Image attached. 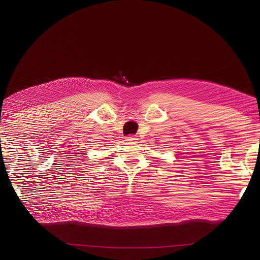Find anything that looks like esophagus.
Returning <instances> with one entry per match:
<instances>
[{
	"mask_svg": "<svg viewBox=\"0 0 260 260\" xmlns=\"http://www.w3.org/2000/svg\"><path fill=\"white\" fill-rule=\"evenodd\" d=\"M137 140L138 139L136 136H128L127 138H125V141H127V142H136Z\"/></svg>",
	"mask_w": 260,
	"mask_h": 260,
	"instance_id": "34e87169",
	"label": "esophagus"
}]
</instances>
